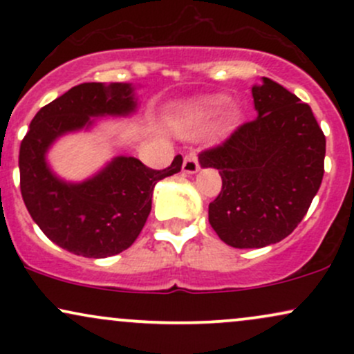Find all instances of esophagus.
<instances>
[{"label": "esophagus", "instance_id": "34e87169", "mask_svg": "<svg viewBox=\"0 0 354 354\" xmlns=\"http://www.w3.org/2000/svg\"><path fill=\"white\" fill-rule=\"evenodd\" d=\"M200 169V160H198V153L196 151H189L185 156V163H183V171L193 174Z\"/></svg>", "mask_w": 354, "mask_h": 354}]
</instances>
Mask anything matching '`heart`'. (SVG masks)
Instances as JSON below:
<instances>
[{
	"label": "heart",
	"mask_w": 354,
	"mask_h": 354,
	"mask_svg": "<svg viewBox=\"0 0 354 354\" xmlns=\"http://www.w3.org/2000/svg\"><path fill=\"white\" fill-rule=\"evenodd\" d=\"M225 98L221 96H213V98H206L200 101V103L194 104L191 108V123H196V121L208 120V118L216 116L223 108H225Z\"/></svg>",
	"instance_id": "1"
}]
</instances>
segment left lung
<instances>
[{
	"instance_id": "obj_1",
	"label": "left lung",
	"mask_w": 354,
	"mask_h": 354,
	"mask_svg": "<svg viewBox=\"0 0 354 354\" xmlns=\"http://www.w3.org/2000/svg\"><path fill=\"white\" fill-rule=\"evenodd\" d=\"M258 116L201 153L223 186L209 225L226 245L263 248L293 233L324 174L326 138L310 104L273 80L253 88Z\"/></svg>"
}]
</instances>
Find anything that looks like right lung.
Instances as JSON below:
<instances>
[{"mask_svg": "<svg viewBox=\"0 0 354 354\" xmlns=\"http://www.w3.org/2000/svg\"><path fill=\"white\" fill-rule=\"evenodd\" d=\"M131 93L123 83L78 84L36 113L19 146L24 205L39 230L70 253L106 258L128 250L149 216L154 185L181 171V154L165 169L120 156L80 185L50 171L44 153L56 138L89 124V116L128 115L136 106Z\"/></svg>", "mask_w": 354, "mask_h": 354, "instance_id": "add662e5", "label": "right lung"}]
</instances>
